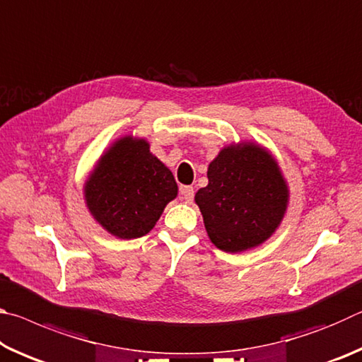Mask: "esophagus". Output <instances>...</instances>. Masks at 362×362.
<instances>
[{
	"label": "esophagus",
	"instance_id": "esophagus-1",
	"mask_svg": "<svg viewBox=\"0 0 362 362\" xmlns=\"http://www.w3.org/2000/svg\"><path fill=\"white\" fill-rule=\"evenodd\" d=\"M180 194H182V198L185 199V201H193V198H194V188L189 187V185L182 187L180 188Z\"/></svg>",
	"mask_w": 362,
	"mask_h": 362
}]
</instances>
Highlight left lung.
Segmentation results:
<instances>
[{
	"label": "left lung",
	"mask_w": 362,
	"mask_h": 362,
	"mask_svg": "<svg viewBox=\"0 0 362 362\" xmlns=\"http://www.w3.org/2000/svg\"><path fill=\"white\" fill-rule=\"evenodd\" d=\"M207 179L194 201L218 249L243 252L272 236L284 216L287 187L267 151L249 144L223 148L209 164Z\"/></svg>",
	"instance_id": "left-lung-1"
}]
</instances>
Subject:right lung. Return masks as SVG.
<instances>
[{"mask_svg":"<svg viewBox=\"0 0 362 362\" xmlns=\"http://www.w3.org/2000/svg\"><path fill=\"white\" fill-rule=\"evenodd\" d=\"M177 196L170 170L150 153L145 140L116 142L86 183V201L97 222L112 235L131 240L148 233Z\"/></svg>","mask_w":362,"mask_h":362,"instance_id":"1","label":"right lung"}]
</instances>
